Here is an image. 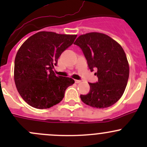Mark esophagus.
<instances>
[{
	"mask_svg": "<svg viewBox=\"0 0 147 147\" xmlns=\"http://www.w3.org/2000/svg\"><path fill=\"white\" fill-rule=\"evenodd\" d=\"M75 83H77V84H78V83H80L81 82V80H75Z\"/></svg>",
	"mask_w": 147,
	"mask_h": 147,
	"instance_id": "obj_1",
	"label": "esophagus"
}]
</instances>
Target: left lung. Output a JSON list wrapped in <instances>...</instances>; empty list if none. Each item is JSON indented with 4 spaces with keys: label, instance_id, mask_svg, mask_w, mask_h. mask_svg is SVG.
I'll use <instances>...</instances> for the list:
<instances>
[{
    "label": "left lung",
    "instance_id": "8db88e82",
    "mask_svg": "<svg viewBox=\"0 0 147 147\" xmlns=\"http://www.w3.org/2000/svg\"><path fill=\"white\" fill-rule=\"evenodd\" d=\"M75 45L82 49L89 69H94L97 83H90V91L81 100L92 107L103 109L116 103L122 96L129 75V66L122 47L107 35L92 32L81 35Z\"/></svg>",
    "mask_w": 147,
    "mask_h": 147
}]
</instances>
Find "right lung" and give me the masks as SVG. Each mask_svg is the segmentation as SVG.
Returning <instances> with one entry per match:
<instances>
[{
  "mask_svg": "<svg viewBox=\"0 0 147 147\" xmlns=\"http://www.w3.org/2000/svg\"><path fill=\"white\" fill-rule=\"evenodd\" d=\"M76 37L40 31L28 38L18 50L15 84L22 98L31 107L48 109L60 103L66 89L75 83L70 78L56 76L53 69Z\"/></svg>",
  "mask_w": 147,
  "mask_h": 147,
  "instance_id": "obj_1",
  "label": "right lung"
}]
</instances>
